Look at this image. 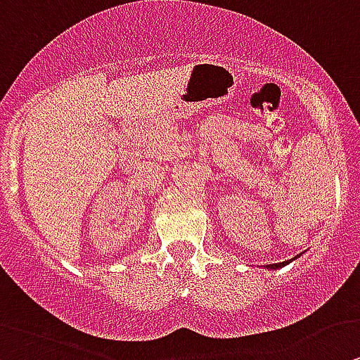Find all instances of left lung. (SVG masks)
Listing matches in <instances>:
<instances>
[{
	"mask_svg": "<svg viewBox=\"0 0 360 360\" xmlns=\"http://www.w3.org/2000/svg\"><path fill=\"white\" fill-rule=\"evenodd\" d=\"M295 258H297V256H295ZM295 258H293V259H295ZM288 263H290V259H288V262H283V263H272V265H266V269H281V266L288 265Z\"/></svg>",
	"mask_w": 360,
	"mask_h": 360,
	"instance_id": "1",
	"label": "left lung"
}]
</instances>
